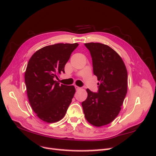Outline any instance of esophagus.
<instances>
[{"mask_svg":"<svg viewBox=\"0 0 156 156\" xmlns=\"http://www.w3.org/2000/svg\"><path fill=\"white\" fill-rule=\"evenodd\" d=\"M75 89H76V90H80V89H81V88L79 87H77V86H76V85L75 86Z\"/></svg>","mask_w":156,"mask_h":156,"instance_id":"obj_1","label":"esophagus"}]
</instances>
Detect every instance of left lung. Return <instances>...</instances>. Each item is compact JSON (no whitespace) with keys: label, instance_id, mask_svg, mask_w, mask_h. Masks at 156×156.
<instances>
[{"label":"left lung","instance_id":"obj_1","mask_svg":"<svg viewBox=\"0 0 156 156\" xmlns=\"http://www.w3.org/2000/svg\"><path fill=\"white\" fill-rule=\"evenodd\" d=\"M84 45L90 53L94 74L100 83L98 93L87 89L88 96L82 107L89 123L101 127L119 114L127 90V72L120 56L109 46L93 42Z\"/></svg>","mask_w":156,"mask_h":156}]
</instances>
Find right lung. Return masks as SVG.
<instances>
[{
  "label": "right lung",
  "mask_w": 156,
  "mask_h": 156,
  "mask_svg": "<svg viewBox=\"0 0 156 156\" xmlns=\"http://www.w3.org/2000/svg\"><path fill=\"white\" fill-rule=\"evenodd\" d=\"M79 44H56L45 46L32 55L25 73L27 96L40 119L55 123L65 116L75 92L74 86L55 81L64 73V66Z\"/></svg>",
  "instance_id": "add662e5"
}]
</instances>
